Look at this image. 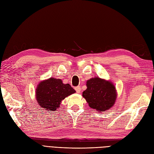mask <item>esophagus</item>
Instances as JSON below:
<instances>
[{"mask_svg":"<svg viewBox=\"0 0 154 154\" xmlns=\"http://www.w3.org/2000/svg\"><path fill=\"white\" fill-rule=\"evenodd\" d=\"M81 87H79V86H78V87H75V91H76V92L77 93H79V92H81Z\"/></svg>","mask_w":154,"mask_h":154,"instance_id":"obj_1","label":"esophagus"}]
</instances>
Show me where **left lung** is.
Segmentation results:
<instances>
[{
  "mask_svg": "<svg viewBox=\"0 0 154 154\" xmlns=\"http://www.w3.org/2000/svg\"><path fill=\"white\" fill-rule=\"evenodd\" d=\"M87 87L82 95L90 107L104 112L114 105L116 98V90L110 82L95 77L87 82Z\"/></svg>",
  "mask_w": 154,
  "mask_h": 154,
  "instance_id": "obj_1",
  "label": "left lung"
}]
</instances>
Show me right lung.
Here are the masks:
<instances>
[{"mask_svg": "<svg viewBox=\"0 0 154 154\" xmlns=\"http://www.w3.org/2000/svg\"><path fill=\"white\" fill-rule=\"evenodd\" d=\"M75 92L69 84H63L60 79L50 78L39 84L35 94L40 107L55 111L60 107L63 99Z\"/></svg>", "mask_w": 154, "mask_h": 154, "instance_id": "obj_1", "label": "right lung"}]
</instances>
